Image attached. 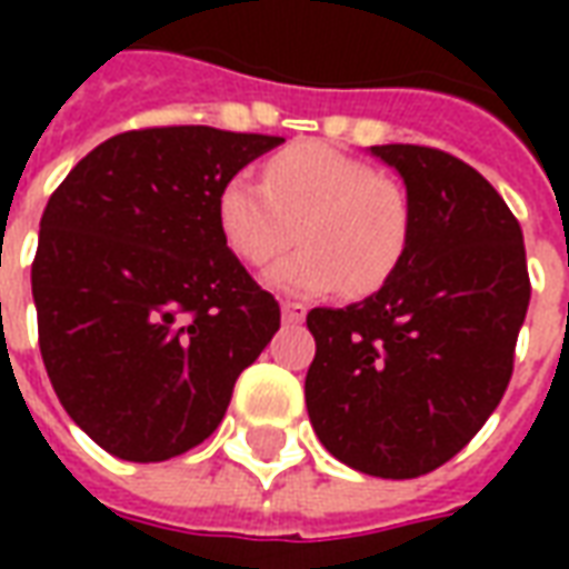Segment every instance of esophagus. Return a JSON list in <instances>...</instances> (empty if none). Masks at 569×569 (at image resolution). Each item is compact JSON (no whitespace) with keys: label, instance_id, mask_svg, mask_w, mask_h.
<instances>
[{"label":"esophagus","instance_id":"1","mask_svg":"<svg viewBox=\"0 0 569 569\" xmlns=\"http://www.w3.org/2000/svg\"><path fill=\"white\" fill-rule=\"evenodd\" d=\"M280 308H283V320L286 322H301V320H305V313H308V308H305L301 301H292V298H286Z\"/></svg>","mask_w":569,"mask_h":569}]
</instances>
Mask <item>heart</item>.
Returning <instances> with one entry per match:
<instances>
[{
    "instance_id": "heart-1",
    "label": "heart",
    "mask_w": 569,
    "mask_h": 569,
    "mask_svg": "<svg viewBox=\"0 0 569 569\" xmlns=\"http://www.w3.org/2000/svg\"><path fill=\"white\" fill-rule=\"evenodd\" d=\"M261 182L228 179L216 194V228L249 268L268 264L301 237V247L268 273L277 289L322 296L345 286L347 296L366 298L402 268L415 210L406 188L375 163L308 140L277 151Z\"/></svg>"
}]
</instances>
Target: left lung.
Segmentation results:
<instances>
[{"instance_id": "8db88e82", "label": "left lung", "mask_w": 569, "mask_h": 569, "mask_svg": "<svg viewBox=\"0 0 569 569\" xmlns=\"http://www.w3.org/2000/svg\"><path fill=\"white\" fill-rule=\"evenodd\" d=\"M415 210L390 283L350 308H313L305 378L313 432L366 476H427L500 406L530 305L521 224L485 176L429 146H371Z\"/></svg>"}]
</instances>
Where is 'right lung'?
Returning a JSON list of instances; mask_svg holds the SVG:
<instances>
[{
    "instance_id": "1",
    "label": "right lung",
    "mask_w": 569,
    "mask_h": 569,
    "mask_svg": "<svg viewBox=\"0 0 569 569\" xmlns=\"http://www.w3.org/2000/svg\"><path fill=\"white\" fill-rule=\"evenodd\" d=\"M280 137L203 124L118 133L42 212L39 350L60 406L103 451L161 463L219 427L280 329L216 228V194Z\"/></svg>"
}]
</instances>
